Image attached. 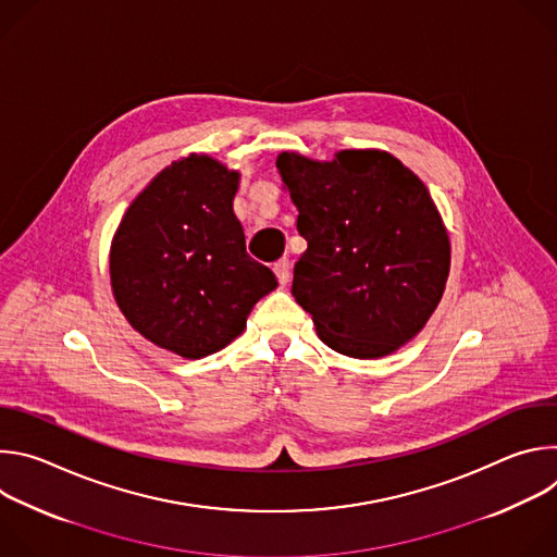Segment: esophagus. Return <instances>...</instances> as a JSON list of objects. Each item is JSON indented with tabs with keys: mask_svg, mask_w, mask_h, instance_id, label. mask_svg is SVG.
Segmentation results:
<instances>
[{
	"mask_svg": "<svg viewBox=\"0 0 557 557\" xmlns=\"http://www.w3.org/2000/svg\"><path fill=\"white\" fill-rule=\"evenodd\" d=\"M273 271H275V275H277V282L282 284V286H286V282H288V277H290V262L284 258V260H277L275 264H273Z\"/></svg>",
	"mask_w": 557,
	"mask_h": 557,
	"instance_id": "esophagus-1",
	"label": "esophagus"
}]
</instances>
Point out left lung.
Listing matches in <instances>:
<instances>
[{
  "mask_svg": "<svg viewBox=\"0 0 557 557\" xmlns=\"http://www.w3.org/2000/svg\"><path fill=\"white\" fill-rule=\"evenodd\" d=\"M277 170L308 243L290 293L320 339L355 359L410 342L449 275V237L428 187L379 149H344L331 163L284 151Z\"/></svg>",
  "mask_w": 557,
  "mask_h": 557,
  "instance_id": "left-lung-1",
  "label": "left lung"
}]
</instances>
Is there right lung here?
<instances>
[{"label":"right lung","instance_id":"obj_1","mask_svg":"<svg viewBox=\"0 0 557 557\" xmlns=\"http://www.w3.org/2000/svg\"><path fill=\"white\" fill-rule=\"evenodd\" d=\"M235 191V172L194 153L143 189L112 240V288L127 322L187 359L233 342L256 301L277 286L247 253Z\"/></svg>","mask_w":557,"mask_h":557}]
</instances>
